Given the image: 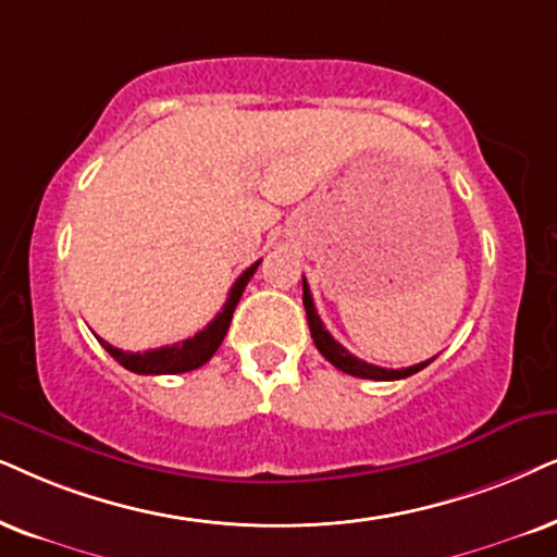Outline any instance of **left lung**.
<instances>
[{
  "label": "left lung",
  "mask_w": 557,
  "mask_h": 557,
  "mask_svg": "<svg viewBox=\"0 0 557 557\" xmlns=\"http://www.w3.org/2000/svg\"><path fill=\"white\" fill-rule=\"evenodd\" d=\"M302 306H306V315H308V326H311V336H313V344L315 349L321 351L326 360L334 364L336 370L347 372V375H355V377H364V380H400V377H408L413 375V372L424 370L429 362L434 360H426V362H419V364H411V368H400V370H388V368H377V364H370V362H362L357 360L355 355H349L347 349L342 347L339 342L334 339V336L329 334L326 326H323V321L319 319V313H315V306H313V298H311V287H308L306 277H302Z\"/></svg>",
  "instance_id": "1"
}]
</instances>
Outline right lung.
<instances>
[{
    "label": "right lung",
    "instance_id": "right-lung-1",
    "mask_svg": "<svg viewBox=\"0 0 557 557\" xmlns=\"http://www.w3.org/2000/svg\"><path fill=\"white\" fill-rule=\"evenodd\" d=\"M259 264H262V259L251 264L249 270H246L242 277L236 280L234 287H231L223 311L218 313L206 329L197 331L195 336H189V339H185V342L172 344V347L149 349V351H123V349L112 347V344H108L104 339H100V336H97V339H100L102 347L110 351L112 360L121 362L125 370L138 372V375H177V372H189V370L202 368V364H206L210 357L215 355V349L221 347L223 336H226V331L231 326V319H234L238 300H242V295H244V287L251 277H255Z\"/></svg>",
    "mask_w": 557,
    "mask_h": 557
}]
</instances>
